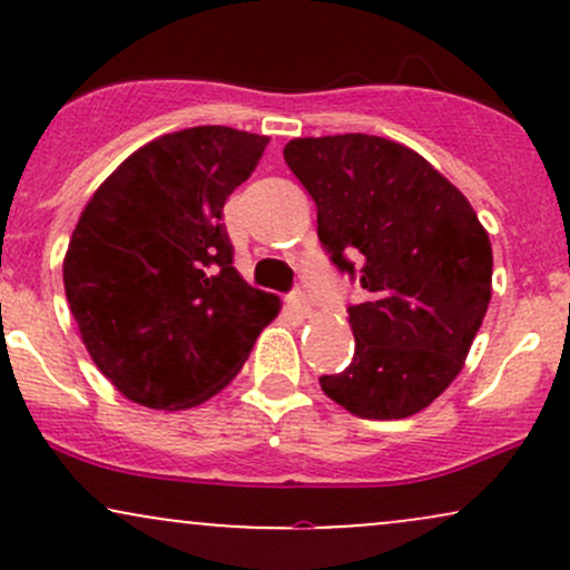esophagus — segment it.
Here are the masks:
<instances>
[{"label":"esophagus","instance_id":"34e87169","mask_svg":"<svg viewBox=\"0 0 570 570\" xmlns=\"http://www.w3.org/2000/svg\"><path fill=\"white\" fill-rule=\"evenodd\" d=\"M289 305H292V311L294 313H299V316H311V299H307V294L305 292H292L289 294Z\"/></svg>","mask_w":570,"mask_h":570}]
</instances>
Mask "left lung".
I'll use <instances>...</instances> for the list:
<instances>
[{"instance_id": "left-lung-1", "label": "left lung", "mask_w": 570, "mask_h": 570, "mask_svg": "<svg viewBox=\"0 0 570 570\" xmlns=\"http://www.w3.org/2000/svg\"><path fill=\"white\" fill-rule=\"evenodd\" d=\"M284 160L316 200L330 259L367 294L348 307L353 362L318 377L324 394L370 421L415 415L455 381L488 313L485 227L426 158L383 136L292 139Z\"/></svg>"}]
</instances>
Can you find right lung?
I'll return each mask as SVG.
<instances>
[{
	"label": "right lung",
	"mask_w": 570,
	"mask_h": 570,
	"mask_svg": "<svg viewBox=\"0 0 570 570\" xmlns=\"http://www.w3.org/2000/svg\"><path fill=\"white\" fill-rule=\"evenodd\" d=\"M267 136L198 126L144 144L82 208L63 289L85 348L130 402L187 410L238 375L278 316L233 267L222 225Z\"/></svg>",
	"instance_id": "obj_1"
}]
</instances>
